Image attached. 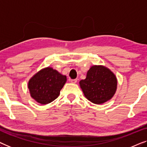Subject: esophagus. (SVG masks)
Returning <instances> with one entry per match:
<instances>
[{"label": "esophagus", "mask_w": 147, "mask_h": 147, "mask_svg": "<svg viewBox=\"0 0 147 147\" xmlns=\"http://www.w3.org/2000/svg\"><path fill=\"white\" fill-rule=\"evenodd\" d=\"M77 81H78V80L77 79H74V80H70V82H71V83H73V84H76V82H77Z\"/></svg>", "instance_id": "obj_1"}]
</instances>
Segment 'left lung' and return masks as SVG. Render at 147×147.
I'll list each match as a JSON object with an SVG mask.
<instances>
[{
	"label": "left lung",
	"instance_id": "left-lung-1",
	"mask_svg": "<svg viewBox=\"0 0 147 147\" xmlns=\"http://www.w3.org/2000/svg\"><path fill=\"white\" fill-rule=\"evenodd\" d=\"M84 96L92 103L101 104L113 97L117 88V79L113 72L103 65H93L85 80L80 82Z\"/></svg>",
	"mask_w": 147,
	"mask_h": 147
}]
</instances>
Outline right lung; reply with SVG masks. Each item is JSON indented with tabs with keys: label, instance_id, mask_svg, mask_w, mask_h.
I'll list each match as a JSON object with an SVG mask.
<instances>
[{
	"label": "right lung",
	"instance_id": "add662e5",
	"mask_svg": "<svg viewBox=\"0 0 147 147\" xmlns=\"http://www.w3.org/2000/svg\"><path fill=\"white\" fill-rule=\"evenodd\" d=\"M66 81L65 76L52 67H45L29 80L28 88L30 95L39 104H49L59 96Z\"/></svg>",
	"mask_w": 147,
	"mask_h": 147
}]
</instances>
